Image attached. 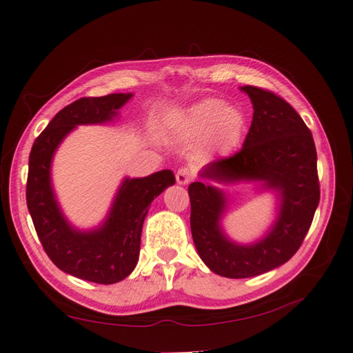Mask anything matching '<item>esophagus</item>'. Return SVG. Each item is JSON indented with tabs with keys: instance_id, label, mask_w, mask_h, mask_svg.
Masks as SVG:
<instances>
[{
	"instance_id": "1",
	"label": "esophagus",
	"mask_w": 353,
	"mask_h": 353,
	"mask_svg": "<svg viewBox=\"0 0 353 353\" xmlns=\"http://www.w3.org/2000/svg\"><path fill=\"white\" fill-rule=\"evenodd\" d=\"M192 177H194V172L188 167H182L177 171L176 181L179 185H188L192 181Z\"/></svg>"
}]
</instances>
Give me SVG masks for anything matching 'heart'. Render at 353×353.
<instances>
[{"instance_id":"obj_1","label":"heart","mask_w":353,"mask_h":353,"mask_svg":"<svg viewBox=\"0 0 353 353\" xmlns=\"http://www.w3.org/2000/svg\"><path fill=\"white\" fill-rule=\"evenodd\" d=\"M188 124L196 130H215L224 147H234L245 127V117L239 109L223 100L206 99L190 110Z\"/></svg>"}]
</instances>
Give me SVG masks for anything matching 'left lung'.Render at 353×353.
<instances>
[{"mask_svg": "<svg viewBox=\"0 0 353 353\" xmlns=\"http://www.w3.org/2000/svg\"><path fill=\"white\" fill-rule=\"evenodd\" d=\"M239 89L253 104L243 148L205 165L200 177L228 185L256 182L261 190L274 192V223L258 241L235 243L221 226L229 205L226 194L208 182H192L188 188L199 256L214 273L230 279L267 273L291 259L308 234L320 200L316 145L301 115L265 89Z\"/></svg>", "mask_w": 353, "mask_h": 353, "instance_id": "1", "label": "left lung"}]
</instances>
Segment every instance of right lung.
<instances>
[{"instance_id": "1", "label": "right lung", "mask_w": 353, "mask_h": 353, "mask_svg": "<svg viewBox=\"0 0 353 353\" xmlns=\"http://www.w3.org/2000/svg\"><path fill=\"white\" fill-rule=\"evenodd\" d=\"M133 94L85 97L57 112L36 138L28 157L27 208L45 253L57 268L95 283H117L138 264L141 232L152 201L176 177L171 170L147 177H125L99 228L80 230L66 220L51 183V162L57 147L77 125L104 124Z\"/></svg>"}]
</instances>
